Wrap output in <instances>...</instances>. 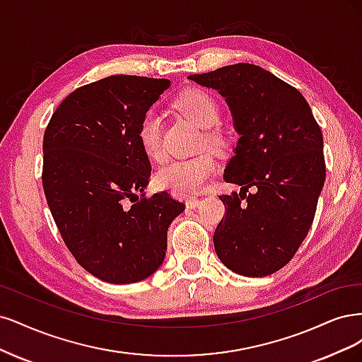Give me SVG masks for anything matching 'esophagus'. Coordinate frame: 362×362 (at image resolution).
<instances>
[{
    "label": "esophagus",
    "mask_w": 362,
    "mask_h": 362,
    "mask_svg": "<svg viewBox=\"0 0 362 362\" xmlns=\"http://www.w3.org/2000/svg\"><path fill=\"white\" fill-rule=\"evenodd\" d=\"M198 204H200V198H198V197H188V198H186V207L194 209Z\"/></svg>",
    "instance_id": "esophagus-1"
}]
</instances>
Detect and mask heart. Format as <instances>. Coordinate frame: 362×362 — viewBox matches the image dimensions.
I'll return each mask as SVG.
<instances>
[{
  "label": "heart",
  "mask_w": 362,
  "mask_h": 362,
  "mask_svg": "<svg viewBox=\"0 0 362 362\" xmlns=\"http://www.w3.org/2000/svg\"><path fill=\"white\" fill-rule=\"evenodd\" d=\"M174 107L185 117H188L203 129H211L221 117L219 105L203 90L191 88L183 91L174 100ZM138 141L150 159L162 158V120L156 110H147L138 124ZM209 143H218L216 135H207ZM215 173V160L211 155H197L186 159L170 160L155 173V183L162 189L177 195H189L197 192L212 177Z\"/></svg>",
  "instance_id": "heart-1"
}]
</instances>
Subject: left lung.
<instances>
[{"instance_id":"obj_1","label":"left lung","mask_w":362,"mask_h":362,"mask_svg":"<svg viewBox=\"0 0 362 362\" xmlns=\"http://www.w3.org/2000/svg\"><path fill=\"white\" fill-rule=\"evenodd\" d=\"M188 79L216 90L239 135L224 179L240 192L221 195L227 214L214 245L243 276L286 266L313 224L325 183L323 136L305 98L260 66L238 63Z\"/></svg>"}]
</instances>
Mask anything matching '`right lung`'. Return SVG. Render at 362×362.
<instances>
[{
    "label": "right lung",
    "mask_w": 362,
    "mask_h": 362,
    "mask_svg": "<svg viewBox=\"0 0 362 362\" xmlns=\"http://www.w3.org/2000/svg\"><path fill=\"white\" fill-rule=\"evenodd\" d=\"M170 79L112 75L76 88L43 136V189L76 262L112 284L138 283L164 263L167 231L185 204L144 198L151 165L138 124ZM143 194V197H139Z\"/></svg>",
    "instance_id": "right-lung-1"
}]
</instances>
